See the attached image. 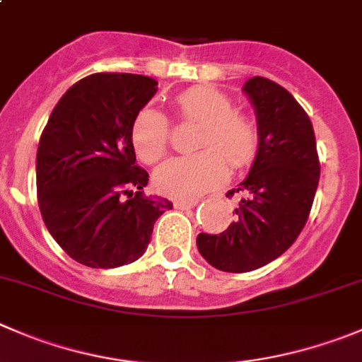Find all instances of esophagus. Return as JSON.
Here are the masks:
<instances>
[{
    "label": "esophagus",
    "mask_w": 362,
    "mask_h": 362,
    "mask_svg": "<svg viewBox=\"0 0 362 362\" xmlns=\"http://www.w3.org/2000/svg\"><path fill=\"white\" fill-rule=\"evenodd\" d=\"M197 199H175L174 206L177 209H190L194 206H197Z\"/></svg>",
    "instance_id": "1"
}]
</instances>
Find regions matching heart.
<instances>
[{
	"instance_id": "b5f03b06",
	"label": "heart",
	"mask_w": 362,
	"mask_h": 362,
	"mask_svg": "<svg viewBox=\"0 0 362 362\" xmlns=\"http://www.w3.org/2000/svg\"><path fill=\"white\" fill-rule=\"evenodd\" d=\"M179 117L201 124L190 156L170 158L154 172V187L165 195L192 199L220 187L227 177V164L242 168L254 160L259 147L257 126L250 117L235 112L222 92L194 87L174 101ZM132 142L144 163L160 160L170 144V124L158 110L146 106L132 124Z\"/></svg>"
}]
</instances>
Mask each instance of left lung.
Wrapping results in <instances>:
<instances>
[{
	"label": "left lung",
	"mask_w": 362,
	"mask_h": 362,
	"mask_svg": "<svg viewBox=\"0 0 362 362\" xmlns=\"http://www.w3.org/2000/svg\"><path fill=\"white\" fill-rule=\"evenodd\" d=\"M257 119L259 147L240 195L236 220L220 235L197 236L211 267L243 274L286 252L308 222L320 181L313 124L297 99L275 81L254 76L243 85Z\"/></svg>",
	"instance_id": "obj_1"
}]
</instances>
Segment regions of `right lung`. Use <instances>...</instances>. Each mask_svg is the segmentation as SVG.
<instances>
[{
	"mask_svg": "<svg viewBox=\"0 0 362 362\" xmlns=\"http://www.w3.org/2000/svg\"><path fill=\"white\" fill-rule=\"evenodd\" d=\"M149 76L98 72L72 85L37 149V199L44 223L74 261L90 268L129 264L146 252L154 222L172 202L144 195L132 124L151 101Z\"/></svg>",
	"mask_w": 362,
	"mask_h": 362,
	"instance_id": "obj_1",
	"label": "right lung"
}]
</instances>
